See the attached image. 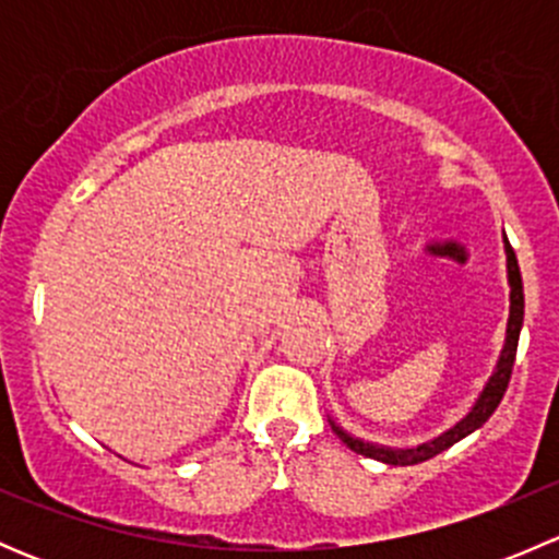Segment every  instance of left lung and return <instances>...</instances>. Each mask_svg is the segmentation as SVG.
<instances>
[{"label":"left lung","instance_id":"left-lung-1","mask_svg":"<svg viewBox=\"0 0 559 559\" xmlns=\"http://www.w3.org/2000/svg\"><path fill=\"white\" fill-rule=\"evenodd\" d=\"M503 248H506V270H509V286H511L506 343H503V348H500L498 365H495L492 376L487 379V384H484L481 394H478L476 403H473V408L467 411V414L462 416L454 427H449L447 432H441V436L432 438V441L419 443V447H411V449H394V447H381V443L362 441V438L352 436V432L343 430L337 421L330 419L335 436L341 438V441L346 443L352 452L370 456V460L386 462V465H416V462H425V460H430V456L447 452L449 447H454L456 441H462L465 436H471L473 430H478V427H481L484 421L495 414V408L500 405V400H503V394H506V386H509V381H511V370H514L516 346H520V332H522V321H524V292H522L520 262H516V253H514V248H511L506 235H503Z\"/></svg>","mask_w":559,"mask_h":559}]
</instances>
